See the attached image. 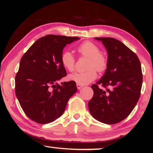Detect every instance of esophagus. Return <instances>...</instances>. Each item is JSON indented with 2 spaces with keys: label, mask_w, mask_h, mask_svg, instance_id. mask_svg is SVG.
Returning a JSON list of instances; mask_svg holds the SVG:
<instances>
[{
  "label": "esophagus",
  "mask_w": 153,
  "mask_h": 153,
  "mask_svg": "<svg viewBox=\"0 0 153 153\" xmlns=\"http://www.w3.org/2000/svg\"><path fill=\"white\" fill-rule=\"evenodd\" d=\"M76 86H77V89L80 90L84 86H83V85H80V84H76Z\"/></svg>",
  "instance_id": "34e87169"
}]
</instances>
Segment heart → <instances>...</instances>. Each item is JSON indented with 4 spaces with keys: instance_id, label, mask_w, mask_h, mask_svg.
<instances>
[{
    "instance_id": "b5f03b06",
    "label": "heart",
    "mask_w": 153,
    "mask_h": 153,
    "mask_svg": "<svg viewBox=\"0 0 153 153\" xmlns=\"http://www.w3.org/2000/svg\"><path fill=\"white\" fill-rule=\"evenodd\" d=\"M77 51L82 56L89 57L87 68L88 70L84 72H76L69 75L68 79L79 84L86 85L92 82L97 78L98 71H105L107 66V59L100 53L98 46L90 41L83 42L77 47ZM61 62L65 69L69 71H73L75 68L74 56L70 51H64L61 56Z\"/></svg>"
}]
</instances>
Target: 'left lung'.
<instances>
[{
    "mask_svg": "<svg viewBox=\"0 0 153 153\" xmlns=\"http://www.w3.org/2000/svg\"><path fill=\"white\" fill-rule=\"evenodd\" d=\"M101 41L108 53L105 74L91 86L94 95L88 108L96 120L115 124L126 119L138 101L142 84L141 64L134 52L113 38H94ZM101 85L108 89L103 91Z\"/></svg>",
    "mask_w": 153,
    "mask_h": 153,
    "instance_id": "1",
    "label": "left lung"
}]
</instances>
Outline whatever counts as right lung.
<instances>
[{
    "mask_svg": "<svg viewBox=\"0 0 153 153\" xmlns=\"http://www.w3.org/2000/svg\"><path fill=\"white\" fill-rule=\"evenodd\" d=\"M78 37L47 35L31 46L21 59L15 77V94L28 117L48 123L63 115L69 98L77 92L74 82H56L66 76L61 56L65 46Z\"/></svg>",
    "mask_w": 153,
    "mask_h": 153,
    "instance_id": "obj_1",
    "label": "right lung"
}]
</instances>
